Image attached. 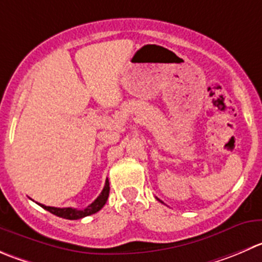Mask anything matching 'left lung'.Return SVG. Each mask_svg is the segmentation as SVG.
<instances>
[{"label":"left lung","mask_w":262,"mask_h":262,"mask_svg":"<svg viewBox=\"0 0 262 262\" xmlns=\"http://www.w3.org/2000/svg\"><path fill=\"white\" fill-rule=\"evenodd\" d=\"M157 200H159V199H157ZM159 201H160V202H162V201H161V200H159Z\"/></svg>","instance_id":"obj_1"}]
</instances>
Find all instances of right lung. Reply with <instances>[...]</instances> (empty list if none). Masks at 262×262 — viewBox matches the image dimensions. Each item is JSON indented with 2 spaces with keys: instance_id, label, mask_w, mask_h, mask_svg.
I'll list each match as a JSON object with an SVG mask.
<instances>
[{
  "instance_id": "add662e5",
  "label": "right lung",
  "mask_w": 262,
  "mask_h": 262,
  "mask_svg": "<svg viewBox=\"0 0 262 262\" xmlns=\"http://www.w3.org/2000/svg\"><path fill=\"white\" fill-rule=\"evenodd\" d=\"M108 193H110V183H108V179H106L105 187H103L102 192L100 193L97 199L87 206L85 209L83 210H78V209H73V207H52V206H45L42 204H38L40 207H43L45 210L50 211L51 214L56 215L58 217H62V219H69V220H78L82 219V217L90 216V215L96 214L97 211H100L103 206H105L106 201L108 199Z\"/></svg>"
}]
</instances>
